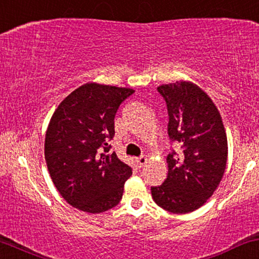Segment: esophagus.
I'll list each match as a JSON object with an SVG mask.
<instances>
[{"label": "esophagus", "instance_id": "1", "mask_svg": "<svg viewBox=\"0 0 259 259\" xmlns=\"http://www.w3.org/2000/svg\"><path fill=\"white\" fill-rule=\"evenodd\" d=\"M136 162H137V165H139L141 167V166H143L147 162V158H146V156L141 155V156H139V158H136Z\"/></svg>", "mask_w": 259, "mask_h": 259}]
</instances>
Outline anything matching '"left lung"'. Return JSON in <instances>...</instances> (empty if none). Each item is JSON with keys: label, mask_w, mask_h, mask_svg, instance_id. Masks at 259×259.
<instances>
[{"label": "left lung", "mask_w": 259, "mask_h": 259, "mask_svg": "<svg viewBox=\"0 0 259 259\" xmlns=\"http://www.w3.org/2000/svg\"><path fill=\"white\" fill-rule=\"evenodd\" d=\"M168 112L167 134L179 145L167 155L165 182L152 186L154 202L175 214L194 211L211 197L227 162V136L217 106L191 82L158 87Z\"/></svg>", "instance_id": "1"}]
</instances>
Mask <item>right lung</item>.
Wrapping results in <instances>:
<instances>
[{
	"label": "right lung",
	"mask_w": 259,
	"mask_h": 259,
	"mask_svg": "<svg viewBox=\"0 0 259 259\" xmlns=\"http://www.w3.org/2000/svg\"><path fill=\"white\" fill-rule=\"evenodd\" d=\"M130 88L86 83L52 114L45 136V160L62 197L80 210L103 212L122 199L129 165L111 153L114 116L134 93Z\"/></svg>",
	"instance_id": "right-lung-1"
}]
</instances>
